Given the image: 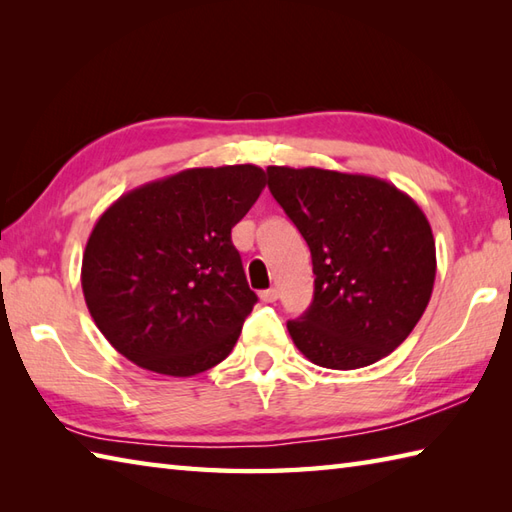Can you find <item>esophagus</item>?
<instances>
[{
  "label": "esophagus",
  "instance_id": "1",
  "mask_svg": "<svg viewBox=\"0 0 512 512\" xmlns=\"http://www.w3.org/2000/svg\"><path fill=\"white\" fill-rule=\"evenodd\" d=\"M259 299H262L264 303H275L279 299V292H277V288L262 290V292H259Z\"/></svg>",
  "mask_w": 512,
  "mask_h": 512
}]
</instances>
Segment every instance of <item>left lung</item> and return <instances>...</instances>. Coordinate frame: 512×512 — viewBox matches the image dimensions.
<instances>
[{
	"label": "left lung",
	"instance_id": "1",
	"mask_svg": "<svg viewBox=\"0 0 512 512\" xmlns=\"http://www.w3.org/2000/svg\"><path fill=\"white\" fill-rule=\"evenodd\" d=\"M268 189L306 239L314 299L288 332L328 369L367 367L416 328L436 281L429 220L407 193L374 176L268 167Z\"/></svg>",
	"mask_w": 512,
	"mask_h": 512
}]
</instances>
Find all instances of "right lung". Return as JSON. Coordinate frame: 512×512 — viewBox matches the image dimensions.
Masks as SVG:
<instances>
[{
	"label": "right lung",
	"mask_w": 512,
	"mask_h": 512,
	"mask_svg": "<svg viewBox=\"0 0 512 512\" xmlns=\"http://www.w3.org/2000/svg\"><path fill=\"white\" fill-rule=\"evenodd\" d=\"M264 187L255 165L184 169L99 217L81 286L116 352L165 376H195L231 354L257 303L231 228Z\"/></svg>",
	"instance_id": "1"
}]
</instances>
